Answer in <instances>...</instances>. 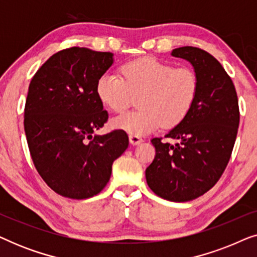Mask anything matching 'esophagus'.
Returning <instances> with one entry per match:
<instances>
[{
	"label": "esophagus",
	"mask_w": 257,
	"mask_h": 257,
	"mask_svg": "<svg viewBox=\"0 0 257 257\" xmlns=\"http://www.w3.org/2000/svg\"><path fill=\"white\" fill-rule=\"evenodd\" d=\"M128 138H130V143H131L132 145H138V144L143 142V139L137 135H130Z\"/></svg>",
	"instance_id": "esophagus-1"
}]
</instances>
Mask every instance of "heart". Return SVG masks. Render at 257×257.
Here are the masks:
<instances>
[{"mask_svg": "<svg viewBox=\"0 0 257 257\" xmlns=\"http://www.w3.org/2000/svg\"><path fill=\"white\" fill-rule=\"evenodd\" d=\"M122 77L105 72L97 80V96L108 110L124 111L139 97L140 108L113 118L112 125L131 135L142 136L178 125L187 117L199 92V78L188 66H174L153 57L125 63Z\"/></svg>", "mask_w": 257, "mask_h": 257, "instance_id": "heart-1", "label": "heart"}]
</instances>
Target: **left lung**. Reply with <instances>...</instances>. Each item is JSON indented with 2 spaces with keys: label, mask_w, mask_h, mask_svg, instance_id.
I'll use <instances>...</instances> for the list:
<instances>
[{
  "label": "left lung",
  "mask_w": 257,
  "mask_h": 257,
  "mask_svg": "<svg viewBox=\"0 0 257 257\" xmlns=\"http://www.w3.org/2000/svg\"><path fill=\"white\" fill-rule=\"evenodd\" d=\"M191 62L199 78V92L184 120L165 136L175 145L153 138L156 157L146 168L149 187L160 198L191 201L219 181L236 140L240 110L233 80L208 52L195 47L172 51Z\"/></svg>",
  "instance_id": "8db88e82"
}]
</instances>
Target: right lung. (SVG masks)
Wrapping results in <instances>:
<instances>
[{"mask_svg": "<svg viewBox=\"0 0 257 257\" xmlns=\"http://www.w3.org/2000/svg\"><path fill=\"white\" fill-rule=\"evenodd\" d=\"M112 63L111 52L68 48L52 55L30 82L24 131L31 159L45 184L65 198L103 191L112 164L128 146L124 130L94 135L108 119L97 80Z\"/></svg>", "mask_w": 257, "mask_h": 257, "instance_id": "1", "label": "right lung"}]
</instances>
